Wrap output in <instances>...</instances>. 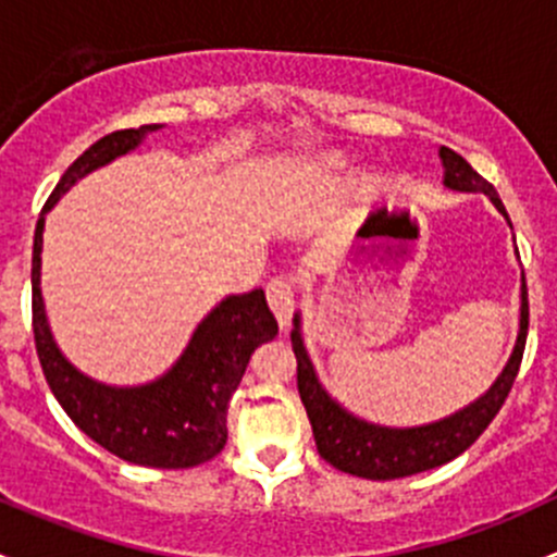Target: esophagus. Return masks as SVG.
Here are the masks:
<instances>
[{
  "label": "esophagus",
  "mask_w": 557,
  "mask_h": 557,
  "mask_svg": "<svg viewBox=\"0 0 557 557\" xmlns=\"http://www.w3.org/2000/svg\"><path fill=\"white\" fill-rule=\"evenodd\" d=\"M267 301L272 307L274 318L280 320V325H288L290 323V314H294L296 307V290L294 283L288 277H274L272 283L267 285Z\"/></svg>",
  "instance_id": "esophagus-1"
}]
</instances>
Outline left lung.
I'll return each mask as SVG.
<instances>
[{
    "instance_id": "1",
    "label": "left lung",
    "mask_w": 557,
    "mask_h": 557,
    "mask_svg": "<svg viewBox=\"0 0 557 557\" xmlns=\"http://www.w3.org/2000/svg\"><path fill=\"white\" fill-rule=\"evenodd\" d=\"M440 159L442 166H445L447 188L466 190V194H485L496 205V210L509 221L496 188L480 172L471 170L463 156H458L450 148H440ZM525 336L528 290L525 277H522L518 342H515L512 356H509L507 367L502 369L496 383L487 387L476 401H471L469 407L453 412L450 418L414 425V429H391V425L367 423V420L356 418L320 385L310 356H307L305 339H301V314L296 312L294 331H290V345H294L296 352V383H299L301 404H305L307 418L312 423L320 458L329 460L331 466H336L345 474L363 476V480H398V476L420 474V471L436 469V466L458 458L460 453L469 450L480 440L482 431L491 425L502 404L507 401L515 377H518Z\"/></svg>"
}]
</instances>
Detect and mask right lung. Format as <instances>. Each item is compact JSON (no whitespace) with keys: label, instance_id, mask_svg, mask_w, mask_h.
Returning <instances> with one entry per match:
<instances>
[{"label":"right lung","instance_id":"add662e5","mask_svg":"<svg viewBox=\"0 0 557 557\" xmlns=\"http://www.w3.org/2000/svg\"><path fill=\"white\" fill-rule=\"evenodd\" d=\"M161 123L123 128L94 143L61 174L45 201L32 252V325L45 380L72 423L107 453L150 469H190L215 458L226 445V412L252 350L277 336V320L261 288L226 296L196 325L183 356L159 380L134 387L97 383L77 372L50 334L45 318L39 267H42L45 212L88 172L137 148Z\"/></svg>","mask_w":557,"mask_h":557}]
</instances>
